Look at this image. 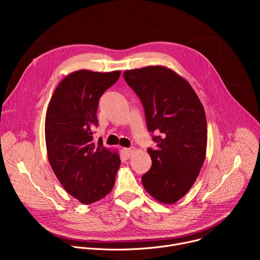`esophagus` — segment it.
Masks as SVG:
<instances>
[{
    "instance_id": "1",
    "label": "esophagus",
    "mask_w": 260,
    "mask_h": 260,
    "mask_svg": "<svg viewBox=\"0 0 260 260\" xmlns=\"http://www.w3.org/2000/svg\"><path fill=\"white\" fill-rule=\"evenodd\" d=\"M135 153V148H124L122 149V154L125 158H131Z\"/></svg>"
}]
</instances>
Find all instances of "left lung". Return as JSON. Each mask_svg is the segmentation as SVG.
Masks as SVG:
<instances>
[{"label":"left lung","instance_id":"8db88e82","mask_svg":"<svg viewBox=\"0 0 260 260\" xmlns=\"http://www.w3.org/2000/svg\"><path fill=\"white\" fill-rule=\"evenodd\" d=\"M123 77L142 101L148 131L158 135L156 149H148L152 166L142 176L143 186L173 205L192 187L206 158L204 106L189 82L167 67L126 70Z\"/></svg>","mask_w":260,"mask_h":260}]
</instances>
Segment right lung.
Returning a JSON list of instances; mask_svg holds the SVG:
<instances>
[{
	"label": "right lung",
	"mask_w": 260,
	"mask_h": 260,
	"mask_svg": "<svg viewBox=\"0 0 260 260\" xmlns=\"http://www.w3.org/2000/svg\"><path fill=\"white\" fill-rule=\"evenodd\" d=\"M120 71L78 70L56 86L46 111L45 141L49 164L66 191L83 205L104 199L113 189L120 167L117 150L93 141L102 94Z\"/></svg>",
	"instance_id": "obj_1"
}]
</instances>
